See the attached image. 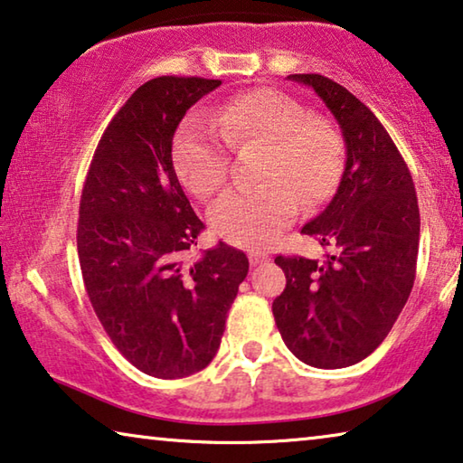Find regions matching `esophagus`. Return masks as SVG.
<instances>
[{
    "mask_svg": "<svg viewBox=\"0 0 463 463\" xmlns=\"http://www.w3.org/2000/svg\"><path fill=\"white\" fill-rule=\"evenodd\" d=\"M249 261H251V266H258V263H263L268 260V253H263V251H249Z\"/></svg>",
    "mask_w": 463,
    "mask_h": 463,
    "instance_id": "1",
    "label": "esophagus"
}]
</instances>
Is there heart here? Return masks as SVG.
<instances>
[{"label":"heart","mask_w":463,"mask_h":463,"mask_svg":"<svg viewBox=\"0 0 463 463\" xmlns=\"http://www.w3.org/2000/svg\"><path fill=\"white\" fill-rule=\"evenodd\" d=\"M261 144L260 185L224 194L210 212L226 243L263 247L298 214L334 194L344 142L334 121L271 88L241 92L214 109L212 123L189 119L175 142V166L197 200H210L229 179V150Z\"/></svg>","instance_id":"obj_1"}]
</instances>
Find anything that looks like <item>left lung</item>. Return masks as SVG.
<instances>
[{
    "label": "left lung",
    "instance_id": "1",
    "mask_svg": "<svg viewBox=\"0 0 463 463\" xmlns=\"http://www.w3.org/2000/svg\"><path fill=\"white\" fill-rule=\"evenodd\" d=\"M311 86L340 123L346 168L332 202L303 226L326 260L278 255L286 288L276 326L298 361L317 369L361 363L390 334L416 278L420 212L398 146L364 102L319 73H290Z\"/></svg>",
    "mask_w": 463,
    "mask_h": 463
}]
</instances>
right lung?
I'll list each match as a JSON object with an SVG mask.
<instances>
[{"label": "right lung", "mask_w": 463, "mask_h": 463, "mask_svg": "<svg viewBox=\"0 0 463 463\" xmlns=\"http://www.w3.org/2000/svg\"><path fill=\"white\" fill-rule=\"evenodd\" d=\"M220 80L160 76L131 94L88 168L78 218L86 295L115 348L146 375L179 379L216 356L249 260L220 243L197 261L202 220L173 166V136Z\"/></svg>", "instance_id": "1"}]
</instances>
